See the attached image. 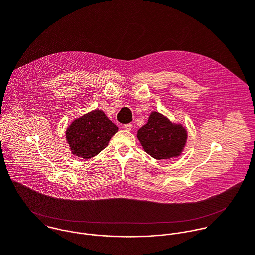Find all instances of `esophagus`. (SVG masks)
<instances>
[{
	"instance_id": "1",
	"label": "esophagus",
	"mask_w": 255,
	"mask_h": 255,
	"mask_svg": "<svg viewBox=\"0 0 255 255\" xmlns=\"http://www.w3.org/2000/svg\"><path fill=\"white\" fill-rule=\"evenodd\" d=\"M126 130H128V131H130L131 130V128H132V125L131 124H126V125H124V127H123Z\"/></svg>"
}]
</instances>
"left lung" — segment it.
<instances>
[{"label": "left lung", "instance_id": "8db88e82", "mask_svg": "<svg viewBox=\"0 0 255 255\" xmlns=\"http://www.w3.org/2000/svg\"><path fill=\"white\" fill-rule=\"evenodd\" d=\"M137 138L154 159H171L182 154L187 131L182 124L173 123L163 114L153 111L147 124L137 131Z\"/></svg>", "mask_w": 255, "mask_h": 255}]
</instances>
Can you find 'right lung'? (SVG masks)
Here are the masks:
<instances>
[{"instance_id": "add662e5", "label": "right lung", "mask_w": 255, "mask_h": 255, "mask_svg": "<svg viewBox=\"0 0 255 255\" xmlns=\"http://www.w3.org/2000/svg\"><path fill=\"white\" fill-rule=\"evenodd\" d=\"M118 127L102 110L90 111L74 119L66 131V138L74 156L90 159L105 149Z\"/></svg>"}]
</instances>
